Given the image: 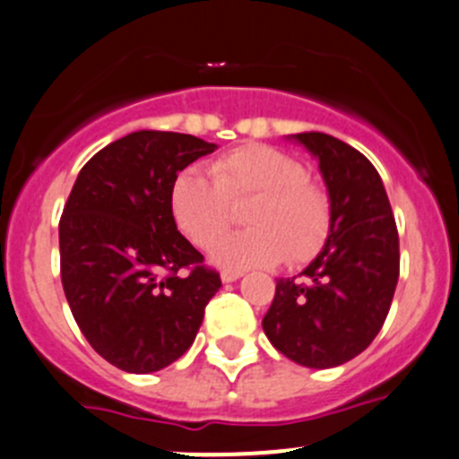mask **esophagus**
<instances>
[{
	"instance_id": "obj_1",
	"label": "esophagus",
	"mask_w": 459,
	"mask_h": 459,
	"mask_svg": "<svg viewBox=\"0 0 459 459\" xmlns=\"http://www.w3.org/2000/svg\"><path fill=\"white\" fill-rule=\"evenodd\" d=\"M241 270H230V268H225V270H222V273H221V279H222V281H225V283H230V281H237V279L238 277H241Z\"/></svg>"
}]
</instances>
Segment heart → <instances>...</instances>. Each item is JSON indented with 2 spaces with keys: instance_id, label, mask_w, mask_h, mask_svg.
I'll list each match as a JSON object with an SVG mask.
<instances>
[{
  "instance_id": "obj_1",
  "label": "heart",
  "mask_w": 459,
  "mask_h": 459,
  "mask_svg": "<svg viewBox=\"0 0 459 459\" xmlns=\"http://www.w3.org/2000/svg\"><path fill=\"white\" fill-rule=\"evenodd\" d=\"M251 200L252 228L221 239L213 261L225 268L299 265L320 255L333 227L329 191L308 178L299 157L268 143H243L209 164L185 169L171 182L169 207L178 230L195 247H212L233 220V204Z\"/></svg>"
}]
</instances>
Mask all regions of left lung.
<instances>
[{
    "label": "left lung",
    "instance_id": "8db88e82",
    "mask_svg": "<svg viewBox=\"0 0 459 459\" xmlns=\"http://www.w3.org/2000/svg\"><path fill=\"white\" fill-rule=\"evenodd\" d=\"M295 139L320 160L333 227L299 277L277 279L264 331L295 363L329 369L365 351L381 331L399 281V232L381 176L363 152L325 133Z\"/></svg>",
    "mask_w": 459,
    "mask_h": 459
}]
</instances>
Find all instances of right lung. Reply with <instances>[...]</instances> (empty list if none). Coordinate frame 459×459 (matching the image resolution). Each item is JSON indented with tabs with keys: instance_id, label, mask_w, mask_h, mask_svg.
<instances>
[{
	"instance_id": "right-lung-1",
	"label": "right lung",
	"mask_w": 459,
	"mask_h": 459,
	"mask_svg": "<svg viewBox=\"0 0 459 459\" xmlns=\"http://www.w3.org/2000/svg\"><path fill=\"white\" fill-rule=\"evenodd\" d=\"M213 148L194 134L130 133L87 161L65 203V298L91 349L124 372L178 360L221 288L169 207L178 173Z\"/></svg>"
}]
</instances>
